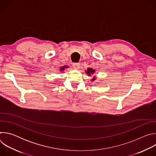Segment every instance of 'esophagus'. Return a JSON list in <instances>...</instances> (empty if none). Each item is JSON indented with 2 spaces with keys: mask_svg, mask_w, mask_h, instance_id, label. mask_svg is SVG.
<instances>
[{
  "mask_svg": "<svg viewBox=\"0 0 156 156\" xmlns=\"http://www.w3.org/2000/svg\"><path fill=\"white\" fill-rule=\"evenodd\" d=\"M73 66L74 69H80V64L79 63H73Z\"/></svg>",
  "mask_w": 156,
  "mask_h": 156,
  "instance_id": "obj_1",
  "label": "esophagus"
}]
</instances>
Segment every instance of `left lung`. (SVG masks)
I'll return each mask as SVG.
<instances>
[{
    "instance_id": "left-lung-1",
    "label": "left lung",
    "mask_w": 156,
    "mask_h": 156,
    "mask_svg": "<svg viewBox=\"0 0 156 156\" xmlns=\"http://www.w3.org/2000/svg\"><path fill=\"white\" fill-rule=\"evenodd\" d=\"M86 73L89 75V76H90L91 75V74H93L94 73V72H95V70H93V69H91V68H89V69H87V70L86 71ZM96 80V78H93L91 80L92 81H94Z\"/></svg>"
}]
</instances>
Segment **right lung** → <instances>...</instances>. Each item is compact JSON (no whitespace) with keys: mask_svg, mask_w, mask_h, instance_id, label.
I'll list each match as a JSON object with an SVG mask.
<instances>
[{"mask_svg":"<svg viewBox=\"0 0 156 156\" xmlns=\"http://www.w3.org/2000/svg\"><path fill=\"white\" fill-rule=\"evenodd\" d=\"M69 66H62V67L60 68V71H63L64 70H65V69H66V68H68Z\"/></svg>","mask_w":156,"mask_h":156,"instance_id":"obj_1","label":"right lung"}]
</instances>
